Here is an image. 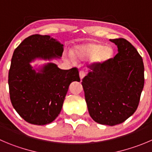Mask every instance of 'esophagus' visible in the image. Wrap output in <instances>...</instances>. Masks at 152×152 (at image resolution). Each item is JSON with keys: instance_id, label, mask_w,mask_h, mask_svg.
Returning <instances> with one entry per match:
<instances>
[{"instance_id": "1", "label": "esophagus", "mask_w": 152, "mask_h": 152, "mask_svg": "<svg viewBox=\"0 0 152 152\" xmlns=\"http://www.w3.org/2000/svg\"><path fill=\"white\" fill-rule=\"evenodd\" d=\"M79 75H80V79H82L83 77H84L85 75H86V72L83 70H80V72H79Z\"/></svg>"}]
</instances>
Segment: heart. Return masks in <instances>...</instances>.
<instances>
[{"mask_svg":"<svg viewBox=\"0 0 152 152\" xmlns=\"http://www.w3.org/2000/svg\"><path fill=\"white\" fill-rule=\"evenodd\" d=\"M113 50L110 46H103L99 43H90L78 47L74 51L73 56L78 60H86L93 56L92 61L103 63L112 57Z\"/></svg>","mask_w":152,"mask_h":152,"instance_id":"obj_1","label":"heart"}]
</instances>
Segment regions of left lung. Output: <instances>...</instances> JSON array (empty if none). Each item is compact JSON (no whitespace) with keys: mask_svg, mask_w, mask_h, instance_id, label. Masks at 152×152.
<instances>
[{"mask_svg":"<svg viewBox=\"0 0 152 152\" xmlns=\"http://www.w3.org/2000/svg\"><path fill=\"white\" fill-rule=\"evenodd\" d=\"M118 53L103 63H92L82 79L88 111L95 122L122 123L137 110L144 86V65L137 49L123 38L110 39Z\"/></svg>","mask_w":152,"mask_h":152,"instance_id":"obj_1","label":"left lung"}]
</instances>
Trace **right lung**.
<instances>
[{"mask_svg": "<svg viewBox=\"0 0 152 152\" xmlns=\"http://www.w3.org/2000/svg\"><path fill=\"white\" fill-rule=\"evenodd\" d=\"M63 45L48 35L28 37L15 49L9 70V90L14 109L26 122L44 125L60 114L70 83L80 81L77 68L60 69L49 63L36 73L30 62L36 57H61Z\"/></svg>", "mask_w": 152, "mask_h": 152, "instance_id": "add662e5", "label": "right lung"}]
</instances>
